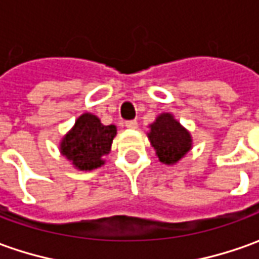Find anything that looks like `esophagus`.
Masks as SVG:
<instances>
[{"mask_svg":"<svg viewBox=\"0 0 259 259\" xmlns=\"http://www.w3.org/2000/svg\"><path fill=\"white\" fill-rule=\"evenodd\" d=\"M126 124V127H129V129H138V121L136 120H129V121H126L124 123Z\"/></svg>","mask_w":259,"mask_h":259,"instance_id":"esophagus-1","label":"esophagus"}]
</instances>
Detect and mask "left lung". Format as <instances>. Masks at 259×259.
<instances>
[{"label":"left lung","mask_w":259,"mask_h":259,"mask_svg":"<svg viewBox=\"0 0 259 259\" xmlns=\"http://www.w3.org/2000/svg\"><path fill=\"white\" fill-rule=\"evenodd\" d=\"M147 136L152 146L156 149L159 160L166 165L176 163L189 152L192 145L189 132L183 129L181 123L169 113L160 114L156 121L150 124V133Z\"/></svg>","instance_id":"left-lung-1"}]
</instances>
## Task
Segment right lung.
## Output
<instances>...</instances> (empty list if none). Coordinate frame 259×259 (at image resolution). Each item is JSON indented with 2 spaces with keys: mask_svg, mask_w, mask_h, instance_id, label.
Instances as JSON below:
<instances>
[{
  "mask_svg": "<svg viewBox=\"0 0 259 259\" xmlns=\"http://www.w3.org/2000/svg\"><path fill=\"white\" fill-rule=\"evenodd\" d=\"M116 126H103L90 113L77 119L73 130L61 142V153L80 170H92L102 166L103 156L109 153Z\"/></svg>",
  "mask_w": 259,
  "mask_h": 259,
  "instance_id": "1",
  "label": "right lung"
}]
</instances>
